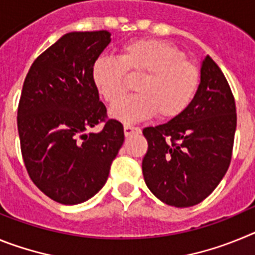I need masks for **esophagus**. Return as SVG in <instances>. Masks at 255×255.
<instances>
[{"label":"esophagus","instance_id":"34e87169","mask_svg":"<svg viewBox=\"0 0 255 255\" xmlns=\"http://www.w3.org/2000/svg\"><path fill=\"white\" fill-rule=\"evenodd\" d=\"M138 132H140V129L136 128V126L124 125V134H125V136H130V135L138 134Z\"/></svg>","mask_w":255,"mask_h":255}]
</instances>
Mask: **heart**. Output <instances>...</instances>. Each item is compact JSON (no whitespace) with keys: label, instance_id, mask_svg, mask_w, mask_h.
Instances as JSON below:
<instances>
[{"label":"heart","instance_id":"1","mask_svg":"<svg viewBox=\"0 0 255 255\" xmlns=\"http://www.w3.org/2000/svg\"><path fill=\"white\" fill-rule=\"evenodd\" d=\"M126 73L143 78L135 85L138 94L125 97L111 108L121 123H135L157 114L171 120L186 111L200 84L197 65L173 44L158 39H135L121 47L119 58L98 56L91 69L93 85L103 100L115 103L126 88Z\"/></svg>","mask_w":255,"mask_h":255}]
</instances>
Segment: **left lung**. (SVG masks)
I'll list each match as a JSON object with an SVG mask.
<instances>
[{
	"label": "left lung",
	"instance_id": "left-lung-1",
	"mask_svg": "<svg viewBox=\"0 0 255 255\" xmlns=\"http://www.w3.org/2000/svg\"><path fill=\"white\" fill-rule=\"evenodd\" d=\"M235 130L231 88L217 64L206 56L199 89L188 110L168 123L143 129L148 150L141 168L149 190L177 208L200 203L229 170Z\"/></svg>",
	"mask_w": 255,
	"mask_h": 255
}]
</instances>
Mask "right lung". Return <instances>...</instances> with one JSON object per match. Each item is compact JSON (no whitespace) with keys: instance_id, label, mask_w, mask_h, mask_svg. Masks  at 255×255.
<instances>
[{"instance_id":"right-lung-1","label":"right lung","mask_w":255,"mask_h":255,"mask_svg":"<svg viewBox=\"0 0 255 255\" xmlns=\"http://www.w3.org/2000/svg\"><path fill=\"white\" fill-rule=\"evenodd\" d=\"M110 42L107 30L67 33L35 58L24 80L17 107L22 159L37 188L61 204L83 203L103 188L125 139L91 76ZM101 122L100 133L87 134Z\"/></svg>"}]
</instances>
